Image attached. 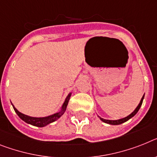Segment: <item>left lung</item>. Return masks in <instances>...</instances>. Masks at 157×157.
<instances>
[{
  "label": "left lung",
  "instance_id": "left-lung-1",
  "mask_svg": "<svg viewBox=\"0 0 157 157\" xmlns=\"http://www.w3.org/2000/svg\"><path fill=\"white\" fill-rule=\"evenodd\" d=\"M144 96L142 97L141 100H140V101L139 105H137V107L136 108L135 110H134L132 113H131V114H129L128 116H127L126 117H124V118H121V119H119V120H106V119H104V118H101V117H98L101 119V121H102L103 122H105V123L106 124H113V125H117V124H123L124 123V122H126V121H128L129 119H131L132 117H133L137 113V112L139 111L140 108L141 107V105H142V102H143V100H144Z\"/></svg>",
  "mask_w": 157,
  "mask_h": 157
}]
</instances>
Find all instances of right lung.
Segmentation results:
<instances>
[{"label":"right lung","mask_w":157,"mask_h":157,"mask_svg":"<svg viewBox=\"0 0 157 157\" xmlns=\"http://www.w3.org/2000/svg\"><path fill=\"white\" fill-rule=\"evenodd\" d=\"M71 95H72V93H69L68 94V96L66 97L65 100H64V103H63L62 106L60 108V110L57 113H54V114H52V115L47 116V117H30V116L25 115V114H23L21 112H19L17 109L14 107V105L12 104L13 107L14 111L16 112V113L17 114L18 117L24 121L25 123L29 124H32V125L36 126V127H44V126H47L49 124L52 123L54 121H56V120H58L61 116L64 113V112L66 111L67 106H68V101H69V99H70Z\"/></svg>","instance_id":"obj_1"}]
</instances>
